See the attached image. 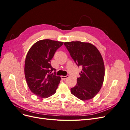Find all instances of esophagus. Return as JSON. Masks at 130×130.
Here are the masks:
<instances>
[{"label": "esophagus", "mask_w": 130, "mask_h": 130, "mask_svg": "<svg viewBox=\"0 0 130 130\" xmlns=\"http://www.w3.org/2000/svg\"><path fill=\"white\" fill-rule=\"evenodd\" d=\"M61 78L62 80H65L67 78H68L69 77V75H67V76H61Z\"/></svg>", "instance_id": "1"}]
</instances>
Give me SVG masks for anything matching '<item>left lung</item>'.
I'll return each instance as SVG.
<instances>
[{
	"label": "left lung",
	"instance_id": "obj_1",
	"mask_svg": "<svg viewBox=\"0 0 130 130\" xmlns=\"http://www.w3.org/2000/svg\"><path fill=\"white\" fill-rule=\"evenodd\" d=\"M74 61L82 69L77 84L70 89L71 93L81 100L93 98L100 91L105 77L103 57L96 47L88 42L64 43Z\"/></svg>",
	"mask_w": 130,
	"mask_h": 130
}]
</instances>
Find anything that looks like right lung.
Returning <instances> with one entry per match:
<instances>
[{"label": "right lung", "mask_w": 130, "mask_h": 130, "mask_svg": "<svg viewBox=\"0 0 130 130\" xmlns=\"http://www.w3.org/2000/svg\"><path fill=\"white\" fill-rule=\"evenodd\" d=\"M63 42L49 39L38 41L32 45L27 53L24 74L27 86L35 95L46 98L56 93L60 76L52 72L55 70L50 64L56 51Z\"/></svg>", "instance_id": "obj_1"}]
</instances>
